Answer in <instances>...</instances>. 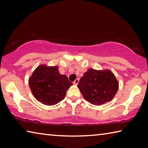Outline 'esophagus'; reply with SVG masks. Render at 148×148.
Masks as SVG:
<instances>
[{"instance_id": "34e87169", "label": "esophagus", "mask_w": 148, "mask_h": 148, "mask_svg": "<svg viewBox=\"0 0 148 148\" xmlns=\"http://www.w3.org/2000/svg\"><path fill=\"white\" fill-rule=\"evenodd\" d=\"M79 79H77L76 80H75V81L73 82V84L75 85H77L78 84H79Z\"/></svg>"}]
</instances>
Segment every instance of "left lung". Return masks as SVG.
Listing matches in <instances>:
<instances>
[{
	"label": "left lung",
	"instance_id": "obj_1",
	"mask_svg": "<svg viewBox=\"0 0 148 148\" xmlns=\"http://www.w3.org/2000/svg\"><path fill=\"white\" fill-rule=\"evenodd\" d=\"M119 84L115 75L108 69H88L78 84L82 96L91 104L100 106L112 100Z\"/></svg>",
	"mask_w": 148,
	"mask_h": 148
}]
</instances>
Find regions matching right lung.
<instances>
[{
  "mask_svg": "<svg viewBox=\"0 0 148 148\" xmlns=\"http://www.w3.org/2000/svg\"><path fill=\"white\" fill-rule=\"evenodd\" d=\"M31 91L38 102L46 106L57 104L65 98L66 91L72 82L65 75H61L57 66L40 64L29 78Z\"/></svg>",
  "mask_w": 148,
  "mask_h": 148,
  "instance_id": "obj_1",
  "label": "right lung"
}]
</instances>
